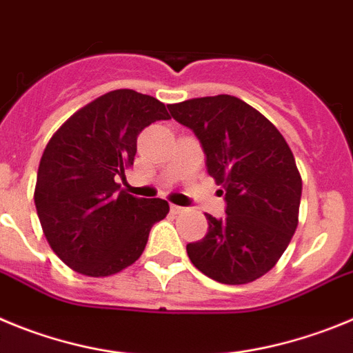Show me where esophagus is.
<instances>
[{
	"label": "esophagus",
	"mask_w": 353,
	"mask_h": 353,
	"mask_svg": "<svg viewBox=\"0 0 353 353\" xmlns=\"http://www.w3.org/2000/svg\"><path fill=\"white\" fill-rule=\"evenodd\" d=\"M170 211H172L174 214H183V212H186V208H181V205L172 204L170 205Z\"/></svg>",
	"instance_id": "obj_1"
}]
</instances>
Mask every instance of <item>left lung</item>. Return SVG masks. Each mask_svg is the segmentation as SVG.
Returning <instances> with one entry per match:
<instances>
[{"instance_id":"1","label":"left lung","mask_w":353,"mask_h":353,"mask_svg":"<svg viewBox=\"0 0 353 353\" xmlns=\"http://www.w3.org/2000/svg\"><path fill=\"white\" fill-rule=\"evenodd\" d=\"M204 149L227 216L208 218L204 239L186 244L192 263L214 281L244 285L271 271L299 221L303 181L283 135L268 117L230 94L169 105Z\"/></svg>"}]
</instances>
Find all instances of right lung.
<instances>
[{
  "instance_id": "obj_1",
  "label": "right lung",
  "mask_w": 353,
  "mask_h": 353,
  "mask_svg": "<svg viewBox=\"0 0 353 353\" xmlns=\"http://www.w3.org/2000/svg\"><path fill=\"white\" fill-rule=\"evenodd\" d=\"M170 119L161 101L133 90L97 98L63 123L38 165L34 205L52 252L93 278L132 265L149 232L169 212L161 199L119 190L132 167L139 133Z\"/></svg>"
}]
</instances>
